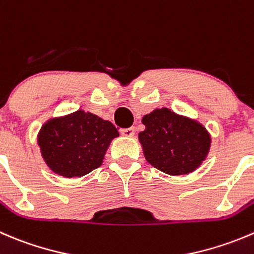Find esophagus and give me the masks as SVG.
Listing matches in <instances>:
<instances>
[{
  "label": "esophagus",
  "mask_w": 254,
  "mask_h": 254,
  "mask_svg": "<svg viewBox=\"0 0 254 254\" xmlns=\"http://www.w3.org/2000/svg\"><path fill=\"white\" fill-rule=\"evenodd\" d=\"M120 134L125 137H132L135 134L134 127H125V129H120Z\"/></svg>",
  "instance_id": "1"
}]
</instances>
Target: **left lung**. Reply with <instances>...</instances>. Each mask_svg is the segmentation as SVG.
Instances as JSON below:
<instances>
[{
  "mask_svg": "<svg viewBox=\"0 0 254 254\" xmlns=\"http://www.w3.org/2000/svg\"><path fill=\"white\" fill-rule=\"evenodd\" d=\"M144 131L139 132L146 161L171 176L195 171L207 156L211 136L198 122L167 108L144 115Z\"/></svg>",
  "mask_w": 254,
  "mask_h": 254,
  "instance_id": "1",
  "label": "left lung"
}]
</instances>
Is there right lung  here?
Returning a JSON list of instances; mask_svg holds the SVG:
<instances>
[{
    "instance_id": "obj_1",
    "label": "right lung",
    "mask_w": 254,
    "mask_h": 254,
    "mask_svg": "<svg viewBox=\"0 0 254 254\" xmlns=\"http://www.w3.org/2000/svg\"><path fill=\"white\" fill-rule=\"evenodd\" d=\"M117 127L93 113L77 110L53 118L42 127L37 141L47 166L59 176L82 177L103 164Z\"/></svg>"
}]
</instances>
